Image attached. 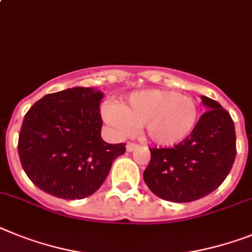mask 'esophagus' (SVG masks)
Listing matches in <instances>:
<instances>
[{
    "label": "esophagus",
    "instance_id": "esophagus-1",
    "mask_svg": "<svg viewBox=\"0 0 252 252\" xmlns=\"http://www.w3.org/2000/svg\"><path fill=\"white\" fill-rule=\"evenodd\" d=\"M137 147H138V145H136V143H126V151L128 152H133L134 150H137Z\"/></svg>",
    "mask_w": 252,
    "mask_h": 252
}]
</instances>
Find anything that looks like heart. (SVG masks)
<instances>
[{"instance_id":"1","label":"heart","mask_w":252,"mask_h":252,"mask_svg":"<svg viewBox=\"0 0 252 252\" xmlns=\"http://www.w3.org/2000/svg\"><path fill=\"white\" fill-rule=\"evenodd\" d=\"M101 115L116 137H129L143 126L152 143L169 147L191 136L197 124L198 106L192 97L174 91L145 90L133 92L120 105L105 103Z\"/></svg>"}]
</instances>
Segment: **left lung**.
Here are the masks:
<instances>
[{
	"label": "left lung",
	"mask_w": 252,
	"mask_h": 252,
	"mask_svg": "<svg viewBox=\"0 0 252 252\" xmlns=\"http://www.w3.org/2000/svg\"><path fill=\"white\" fill-rule=\"evenodd\" d=\"M201 100L208 111L191 136L173 149H150L151 160L143 179L166 201L191 202L208 196L223 183L233 165V120L219 102L206 96Z\"/></svg>",
	"instance_id": "1"
}]
</instances>
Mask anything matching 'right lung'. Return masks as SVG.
<instances>
[{
    "label": "right lung",
    "mask_w": 252,
    "mask_h": 252,
    "mask_svg": "<svg viewBox=\"0 0 252 252\" xmlns=\"http://www.w3.org/2000/svg\"><path fill=\"white\" fill-rule=\"evenodd\" d=\"M96 88L74 87L43 96L29 109L19 134L23 169L39 189L55 197L80 200L94 194L109 175L126 143L101 137Z\"/></svg>",
    "instance_id": "obj_1"
}]
</instances>
